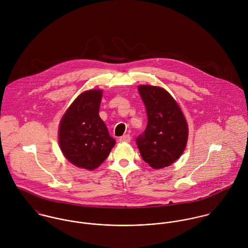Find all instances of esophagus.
<instances>
[{"label": "esophagus", "mask_w": 248, "mask_h": 248, "mask_svg": "<svg viewBox=\"0 0 248 248\" xmlns=\"http://www.w3.org/2000/svg\"><path fill=\"white\" fill-rule=\"evenodd\" d=\"M120 142H130L131 141V136L130 135H124L119 138Z\"/></svg>", "instance_id": "1"}]
</instances>
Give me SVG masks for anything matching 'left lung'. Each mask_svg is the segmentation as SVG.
Returning a JSON list of instances; mask_svg holds the SVG:
<instances>
[{
  "label": "left lung",
  "mask_w": 248,
  "mask_h": 248,
  "mask_svg": "<svg viewBox=\"0 0 248 248\" xmlns=\"http://www.w3.org/2000/svg\"><path fill=\"white\" fill-rule=\"evenodd\" d=\"M146 107L148 123L137 139L142 158L154 169L174 163L182 155L188 140L185 117L172 95L162 88L139 87Z\"/></svg>",
  "instance_id": "8db88e82"
}]
</instances>
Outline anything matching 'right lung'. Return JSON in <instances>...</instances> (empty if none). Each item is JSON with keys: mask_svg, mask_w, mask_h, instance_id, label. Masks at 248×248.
Wrapping results in <instances>:
<instances>
[{"mask_svg": "<svg viewBox=\"0 0 248 248\" xmlns=\"http://www.w3.org/2000/svg\"><path fill=\"white\" fill-rule=\"evenodd\" d=\"M101 98V90L82 93L60 121V149L65 157L79 168H97L115 144L99 116Z\"/></svg>", "mask_w": 248, "mask_h": 248, "instance_id": "right-lung-1", "label": "right lung"}]
</instances>
